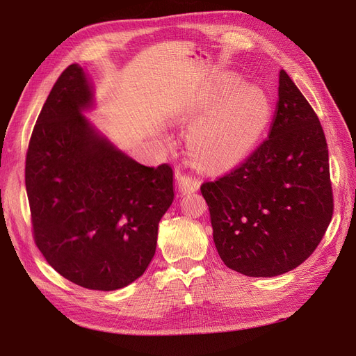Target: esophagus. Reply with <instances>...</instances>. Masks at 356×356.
Masks as SVG:
<instances>
[{
    "mask_svg": "<svg viewBox=\"0 0 356 356\" xmlns=\"http://www.w3.org/2000/svg\"><path fill=\"white\" fill-rule=\"evenodd\" d=\"M177 184H179V192L181 195L197 192L200 188V181L197 179H195L192 176H186V175L177 176Z\"/></svg>",
    "mask_w": 356,
    "mask_h": 356,
    "instance_id": "34e87169",
    "label": "esophagus"
}]
</instances>
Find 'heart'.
Returning a JSON list of instances; mask_svg holds the SVG:
<instances>
[{
  "label": "heart",
  "instance_id": "obj_1",
  "mask_svg": "<svg viewBox=\"0 0 356 356\" xmlns=\"http://www.w3.org/2000/svg\"><path fill=\"white\" fill-rule=\"evenodd\" d=\"M195 125L189 148L196 159L212 168H227L241 163L257 145L270 118V101L255 88L239 89L228 81L204 102L202 114H209Z\"/></svg>",
  "mask_w": 356,
  "mask_h": 356
}]
</instances>
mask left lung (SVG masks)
Returning <instances> with one entry per match:
<instances>
[{
    "mask_svg": "<svg viewBox=\"0 0 356 356\" xmlns=\"http://www.w3.org/2000/svg\"><path fill=\"white\" fill-rule=\"evenodd\" d=\"M220 259L248 277H275L306 261L333 213L325 133L284 70L268 138L229 175L200 186Z\"/></svg>",
    "mask_w": 356,
    "mask_h": 356,
    "instance_id": "obj_1",
    "label": "left lung"
}]
</instances>
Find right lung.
Here are the masks:
<instances>
[{
    "instance_id": "add662e5",
    "label": "right lung",
    "mask_w": 356,
    "mask_h": 356,
    "mask_svg": "<svg viewBox=\"0 0 356 356\" xmlns=\"http://www.w3.org/2000/svg\"><path fill=\"white\" fill-rule=\"evenodd\" d=\"M95 89L70 65L34 125L26 189L34 241L47 263L89 290L127 287L156 254L159 222L175 199L168 164L131 159L90 122Z\"/></svg>"
}]
</instances>
